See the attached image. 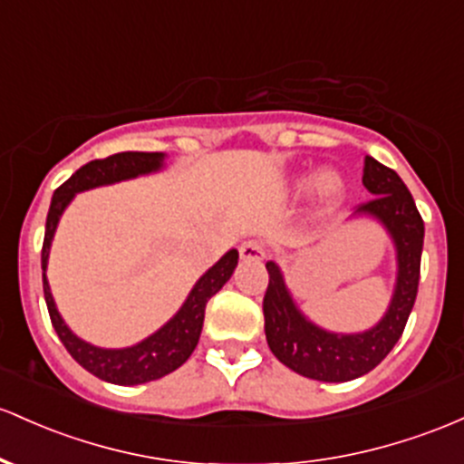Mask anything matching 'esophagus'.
Masks as SVG:
<instances>
[{
    "mask_svg": "<svg viewBox=\"0 0 464 464\" xmlns=\"http://www.w3.org/2000/svg\"><path fill=\"white\" fill-rule=\"evenodd\" d=\"M240 257L244 259V262H262V259L266 257V246H264V244L257 242V240L242 242Z\"/></svg>",
    "mask_w": 464,
    "mask_h": 464,
    "instance_id": "esophagus-1",
    "label": "esophagus"
}]
</instances>
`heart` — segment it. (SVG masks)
I'll list each match as a JSON object with an SVG mask.
<instances>
[{"label":"heart","instance_id":"b5f03b06","mask_svg":"<svg viewBox=\"0 0 464 464\" xmlns=\"http://www.w3.org/2000/svg\"><path fill=\"white\" fill-rule=\"evenodd\" d=\"M290 189L295 193L310 189L314 205H317V211L322 213L337 208L345 200V193H348L343 176L333 169L322 171L319 176L314 171H299V174L290 178Z\"/></svg>","mask_w":464,"mask_h":464}]
</instances>
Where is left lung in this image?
Returning <instances> with one entry per match:
<instances>
[{"label": "left lung", "mask_w": 464, "mask_h": 464, "mask_svg": "<svg viewBox=\"0 0 464 464\" xmlns=\"http://www.w3.org/2000/svg\"><path fill=\"white\" fill-rule=\"evenodd\" d=\"M363 187L374 198L356 207L350 222L359 218L379 222L396 253L394 290L388 310L372 328L359 333H334L322 328L297 306L282 268L275 262H266L264 333L268 348L293 372L324 383H345L374 370L403 334L419 293L425 224L414 198L399 174L372 156H365Z\"/></svg>", "instance_id": "obj_1"}]
</instances>
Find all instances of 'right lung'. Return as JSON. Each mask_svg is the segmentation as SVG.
<instances>
[{"mask_svg": "<svg viewBox=\"0 0 464 464\" xmlns=\"http://www.w3.org/2000/svg\"><path fill=\"white\" fill-rule=\"evenodd\" d=\"M167 154L162 151H121V154L108 156L103 160H92L81 167L76 174L70 176L68 182L54 191L50 202L48 220H45V237L42 251L44 268V295L48 304L50 319L57 330L61 343L65 345L72 359L83 365L90 374L99 376L101 381H108L114 385H140L150 381L162 379L165 374L174 372L189 359L200 339L202 324H205L207 302L231 279L237 266V251L231 248L213 264L208 271L193 284V288L178 308V313L167 324H162L156 333L145 337L139 343L127 345V348H101L90 341L76 337L70 325L63 322L61 313L54 304L53 290H50L48 277V257L53 248L54 233H57L59 220L65 208L74 200L76 193L96 189V187L116 185V182L131 180V178L156 174L165 167Z\"/></svg>", "mask_w": 464, "mask_h": 464, "instance_id": "obj_1", "label": "right lung"}]
</instances>
